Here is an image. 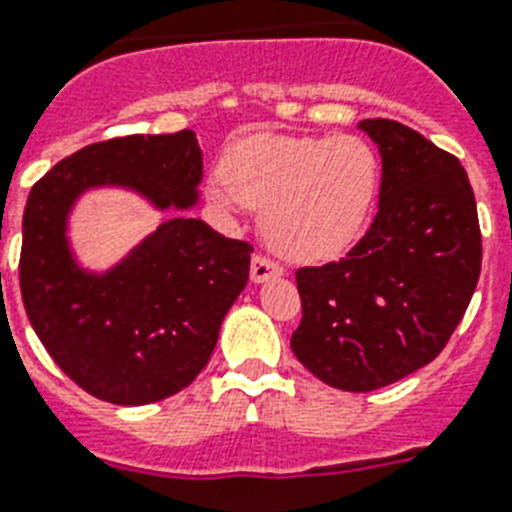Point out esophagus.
<instances>
[{
	"mask_svg": "<svg viewBox=\"0 0 512 512\" xmlns=\"http://www.w3.org/2000/svg\"><path fill=\"white\" fill-rule=\"evenodd\" d=\"M281 273H283L281 265L273 263L270 257H263V255L252 257V265H249V276H252V281H255V283H263V281H268V278L281 276Z\"/></svg>",
	"mask_w": 512,
	"mask_h": 512,
	"instance_id": "esophagus-1",
	"label": "esophagus"
}]
</instances>
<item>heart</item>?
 I'll return each instance as SVG.
<instances>
[{
  "mask_svg": "<svg viewBox=\"0 0 512 512\" xmlns=\"http://www.w3.org/2000/svg\"><path fill=\"white\" fill-rule=\"evenodd\" d=\"M205 190L223 213L265 210V234L283 255L325 260L362 236L380 192V158L359 135H257L229 150Z\"/></svg>",
  "mask_w": 512,
  "mask_h": 512,
  "instance_id": "b5f03b06",
  "label": "heart"
}]
</instances>
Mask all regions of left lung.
Returning a JSON list of instances; mask_svg holds the SVG:
<instances>
[{"label":"left lung","instance_id":"obj_1","mask_svg":"<svg viewBox=\"0 0 512 512\" xmlns=\"http://www.w3.org/2000/svg\"><path fill=\"white\" fill-rule=\"evenodd\" d=\"M380 148L377 216L349 255L296 270L291 349L330 388L367 393L422 369L458 328L482 270L461 161L393 119H364Z\"/></svg>","mask_w":512,"mask_h":512}]
</instances>
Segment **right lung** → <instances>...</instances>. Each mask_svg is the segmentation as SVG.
I'll use <instances>...</instances> for the list:
<instances>
[{"mask_svg": "<svg viewBox=\"0 0 512 512\" xmlns=\"http://www.w3.org/2000/svg\"><path fill=\"white\" fill-rule=\"evenodd\" d=\"M203 182L192 130L85 145L28 195L20 291L28 320L64 375L117 406L179 393L216 349L218 330L249 278V247L205 221H163L106 273L75 263L67 216L93 187H127L158 210H190Z\"/></svg>", "mask_w": 512, "mask_h": 512, "instance_id": "right-lung-1", "label": "right lung"}]
</instances>
